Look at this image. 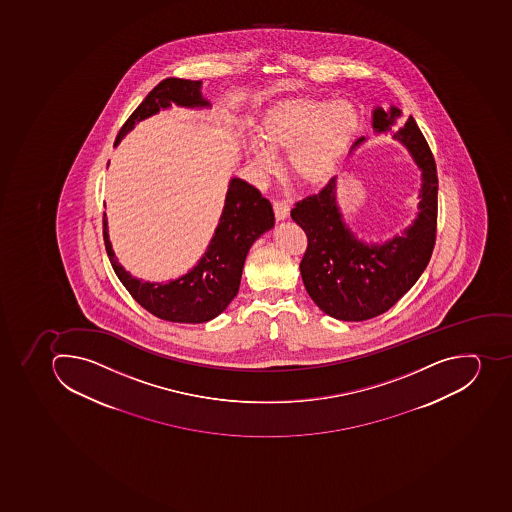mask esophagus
I'll list each match as a JSON object with an SVG mask.
<instances>
[{
	"instance_id": "esophagus-1",
	"label": "esophagus",
	"mask_w": 512,
	"mask_h": 512,
	"mask_svg": "<svg viewBox=\"0 0 512 512\" xmlns=\"http://www.w3.org/2000/svg\"><path fill=\"white\" fill-rule=\"evenodd\" d=\"M273 210H275L276 221L286 220L289 216V212H291V208H289L288 203L284 202L273 203Z\"/></svg>"
}]
</instances>
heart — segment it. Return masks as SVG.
<instances>
[{"label":"heart","mask_w":512,"mask_h":512,"mask_svg":"<svg viewBox=\"0 0 512 512\" xmlns=\"http://www.w3.org/2000/svg\"><path fill=\"white\" fill-rule=\"evenodd\" d=\"M359 111L347 100L284 98L263 111L258 142L247 147L250 160L270 171L278 155L288 153L286 171L304 191L330 184L359 136Z\"/></svg>","instance_id":"obj_1"}]
</instances>
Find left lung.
<instances>
[{
	"instance_id": "left-lung-1",
	"label": "left lung",
	"mask_w": 512,
	"mask_h": 512,
	"mask_svg": "<svg viewBox=\"0 0 512 512\" xmlns=\"http://www.w3.org/2000/svg\"><path fill=\"white\" fill-rule=\"evenodd\" d=\"M401 116L402 111L394 105L389 110L376 106L372 113L373 132L393 134L422 173L419 212L401 234L380 242H365L355 236L339 207L336 178L320 194L292 208V220L309 239L300 262L305 289L313 302L336 320L364 321L385 313L417 283L430 262L438 213L435 160L412 116L399 131H393ZM364 142L367 140L362 137L354 148Z\"/></svg>"
}]
</instances>
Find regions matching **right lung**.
Masks as SVG:
<instances>
[{
    "instance_id": "right-lung-1",
    "label": "right lung",
    "mask_w": 512,
    "mask_h": 512,
    "mask_svg": "<svg viewBox=\"0 0 512 512\" xmlns=\"http://www.w3.org/2000/svg\"><path fill=\"white\" fill-rule=\"evenodd\" d=\"M200 87L202 81L176 77L161 81L121 127L115 144L118 145L140 121L168 110L171 105L191 110L212 108V103L203 98ZM273 226L275 213L271 203L247 182L231 178L220 221L197 265L168 283H150L132 276L118 262L108 234L106 213H103L106 252L119 281L145 310L174 323H205L224 312L239 291L250 247Z\"/></svg>"
}]
</instances>
